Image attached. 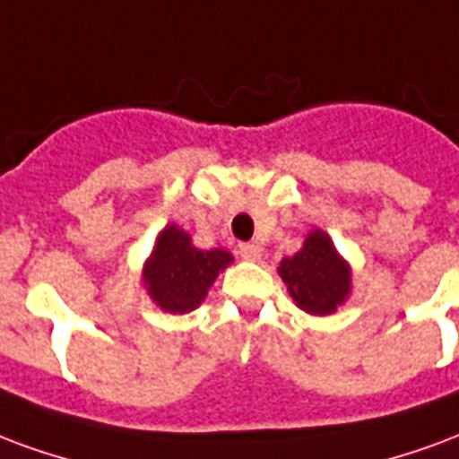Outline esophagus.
Returning a JSON list of instances; mask_svg holds the SVG:
<instances>
[{"instance_id":"1","label":"esophagus","mask_w":459,"mask_h":459,"mask_svg":"<svg viewBox=\"0 0 459 459\" xmlns=\"http://www.w3.org/2000/svg\"><path fill=\"white\" fill-rule=\"evenodd\" d=\"M237 254L242 256V259H247V262H256L259 256H262V249L256 247V244H249V242H244L237 247Z\"/></svg>"}]
</instances>
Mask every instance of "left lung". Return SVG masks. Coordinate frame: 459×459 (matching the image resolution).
<instances>
[{"label":"left lung","instance_id":"obj_1","mask_svg":"<svg viewBox=\"0 0 459 459\" xmlns=\"http://www.w3.org/2000/svg\"><path fill=\"white\" fill-rule=\"evenodd\" d=\"M279 273L296 306L313 316H330L350 293V269L320 230L307 234L299 254L281 262Z\"/></svg>","mask_w":459,"mask_h":459}]
</instances>
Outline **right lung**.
I'll return each instance as SVG.
<instances>
[{"label": "right lung", "mask_w": 459, "mask_h": 459, "mask_svg": "<svg viewBox=\"0 0 459 459\" xmlns=\"http://www.w3.org/2000/svg\"><path fill=\"white\" fill-rule=\"evenodd\" d=\"M230 262V252L195 249L188 234L170 225L160 232L159 244L143 269V281L163 310L188 313L205 300L207 289Z\"/></svg>", "instance_id": "right-lung-1"}]
</instances>
